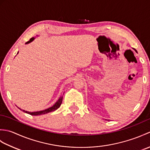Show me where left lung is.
<instances>
[{
  "label": "left lung",
  "mask_w": 150,
  "mask_h": 150,
  "mask_svg": "<svg viewBox=\"0 0 150 150\" xmlns=\"http://www.w3.org/2000/svg\"><path fill=\"white\" fill-rule=\"evenodd\" d=\"M134 50H135V49H134ZM135 52H137V50H135Z\"/></svg>",
  "instance_id": "obj_1"
}]
</instances>
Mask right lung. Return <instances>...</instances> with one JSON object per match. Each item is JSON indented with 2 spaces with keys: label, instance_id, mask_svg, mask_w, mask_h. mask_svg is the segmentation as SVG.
I'll list each match as a JSON object with an SVG mask.
<instances>
[{
  "label": "right lung",
  "instance_id": "1",
  "mask_svg": "<svg viewBox=\"0 0 150 150\" xmlns=\"http://www.w3.org/2000/svg\"><path fill=\"white\" fill-rule=\"evenodd\" d=\"M34 39H35L34 37L31 38L30 40L29 41H28V42H27L26 44H28V43L31 42V41H33ZM62 98H63V96H61V97H60L59 98L58 100H57V101L56 102L55 104H54L53 106H52V107H50V108H47V109L42 110V111H35V112H29V111H25V110H22V109H21V108H19V109H20L21 110H22V111H24V112L26 113H28V114H30V115H43V114H46V113H47L52 112V111H55V110L58 109V108L60 106V105H61V104H62Z\"/></svg>",
  "mask_w": 150,
  "mask_h": 150
}]
</instances>
